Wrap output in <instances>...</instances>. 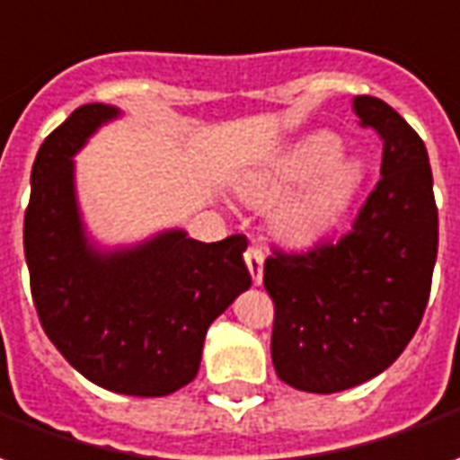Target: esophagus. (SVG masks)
<instances>
[{
    "instance_id": "esophagus-1",
    "label": "esophagus",
    "mask_w": 460,
    "mask_h": 460,
    "mask_svg": "<svg viewBox=\"0 0 460 460\" xmlns=\"http://www.w3.org/2000/svg\"><path fill=\"white\" fill-rule=\"evenodd\" d=\"M243 259H246V266H249V274H252L253 286H261L263 281V253L259 249H249V252L243 253Z\"/></svg>"
}]
</instances>
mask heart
I'll return each instance as SVG.
<instances>
[{
    "mask_svg": "<svg viewBox=\"0 0 460 460\" xmlns=\"http://www.w3.org/2000/svg\"><path fill=\"white\" fill-rule=\"evenodd\" d=\"M361 172L343 156V139L314 131L241 181L239 191L253 207H271V229L288 246H314L343 219L358 189Z\"/></svg>",
    "mask_w": 460,
    "mask_h": 460,
    "instance_id": "obj_1",
    "label": "heart"
}]
</instances>
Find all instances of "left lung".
I'll use <instances>...</instances> for the list:
<instances>
[{"instance_id":"left-lung-1","label":"left lung","mask_w":460,"mask_h":460,"mask_svg":"<svg viewBox=\"0 0 460 460\" xmlns=\"http://www.w3.org/2000/svg\"><path fill=\"white\" fill-rule=\"evenodd\" d=\"M353 114L384 141L381 179L351 234L301 256L276 253L263 286L276 304L271 358L308 394L358 386L396 361L429 304L438 252L429 152L406 119L376 96Z\"/></svg>"}]
</instances>
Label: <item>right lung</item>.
<instances>
[{"mask_svg": "<svg viewBox=\"0 0 460 460\" xmlns=\"http://www.w3.org/2000/svg\"><path fill=\"white\" fill-rule=\"evenodd\" d=\"M124 117L84 104L40 146L24 217L31 296L51 343L96 386L166 396L194 381L208 326L249 291L246 239L204 243L162 229L107 246L89 231L76 194V154Z\"/></svg>", "mask_w": 460, "mask_h": 460, "instance_id": "add662e5", "label": "right lung"}]
</instances>
